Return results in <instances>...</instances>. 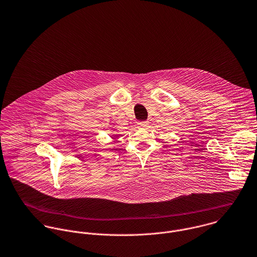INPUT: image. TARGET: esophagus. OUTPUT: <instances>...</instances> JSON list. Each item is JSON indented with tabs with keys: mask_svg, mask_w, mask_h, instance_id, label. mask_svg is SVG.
Listing matches in <instances>:
<instances>
[{
	"mask_svg": "<svg viewBox=\"0 0 257 257\" xmlns=\"http://www.w3.org/2000/svg\"><path fill=\"white\" fill-rule=\"evenodd\" d=\"M147 124H148V121H139L138 122L139 127H147Z\"/></svg>",
	"mask_w": 257,
	"mask_h": 257,
	"instance_id": "1",
	"label": "esophagus"
}]
</instances>
